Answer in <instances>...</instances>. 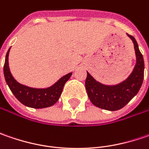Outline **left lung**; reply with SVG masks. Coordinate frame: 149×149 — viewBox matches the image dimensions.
Returning a JSON list of instances; mask_svg holds the SVG:
<instances>
[{"instance_id":"8db88e82","label":"left lung","mask_w":149,"mask_h":149,"mask_svg":"<svg viewBox=\"0 0 149 149\" xmlns=\"http://www.w3.org/2000/svg\"><path fill=\"white\" fill-rule=\"evenodd\" d=\"M128 35V34H127ZM134 45L136 64L132 73L123 82L107 85L100 83L87 72L85 88L91 103L100 109L115 111L123 108L139 91L144 74V61L143 54L134 37L128 35Z\"/></svg>"}]
</instances>
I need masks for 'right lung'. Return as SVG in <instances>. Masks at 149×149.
Wrapping results in <instances>:
<instances>
[{"mask_svg": "<svg viewBox=\"0 0 149 149\" xmlns=\"http://www.w3.org/2000/svg\"><path fill=\"white\" fill-rule=\"evenodd\" d=\"M10 49L6 55L4 64V76L6 82L15 97L21 104L30 108L43 109L54 105L60 99L64 85L70 78L72 73H69L64 75L53 85L45 89H36L26 86L18 83L10 71L8 62Z\"/></svg>", "mask_w": 149, "mask_h": 149, "instance_id": "obj_1", "label": "right lung"}]
</instances>
